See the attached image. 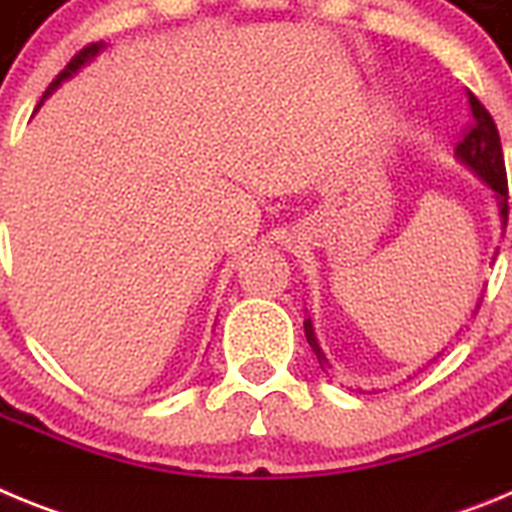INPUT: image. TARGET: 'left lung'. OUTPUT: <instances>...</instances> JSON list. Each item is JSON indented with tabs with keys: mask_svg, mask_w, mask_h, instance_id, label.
<instances>
[{
	"mask_svg": "<svg viewBox=\"0 0 512 512\" xmlns=\"http://www.w3.org/2000/svg\"><path fill=\"white\" fill-rule=\"evenodd\" d=\"M469 110H472V125L464 130V138L456 143V156L469 166V169L477 171L487 184L497 192V200H500V217H503V225H508V174H505V156L503 146H500V133H497V125L492 120L490 112L485 110V104L479 102L474 94H469ZM482 305V297L477 302V310ZM305 336L310 348L318 356L320 366L328 369V359L320 351L318 341H315V333H312L310 318L305 320Z\"/></svg>",
	"mask_w": 512,
	"mask_h": 512,
	"instance_id": "1",
	"label": "left lung"
}]
</instances>
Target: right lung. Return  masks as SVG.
Instances as JSON below:
<instances>
[{
  "mask_svg": "<svg viewBox=\"0 0 512 512\" xmlns=\"http://www.w3.org/2000/svg\"><path fill=\"white\" fill-rule=\"evenodd\" d=\"M99 48H102V43H89V45H87V48H81V51H79V53H76V56H74V58H71V61H69V63H66V69H63V71H61V74H58V76H56V79H53V81H51V87L45 89L43 99H45V97H48V94H53V92H56V87H58V84H61V81H63V79H69V76H71V74H76V71H79V69H81V66H84V63H87V61H89V58H94V56H97V53H99ZM43 99H40V104H43ZM40 104H38V107H40ZM38 107H35V110H38Z\"/></svg>",
  "mask_w": 512,
  "mask_h": 512,
  "instance_id": "right-lung-1",
  "label": "right lung"
}]
</instances>
